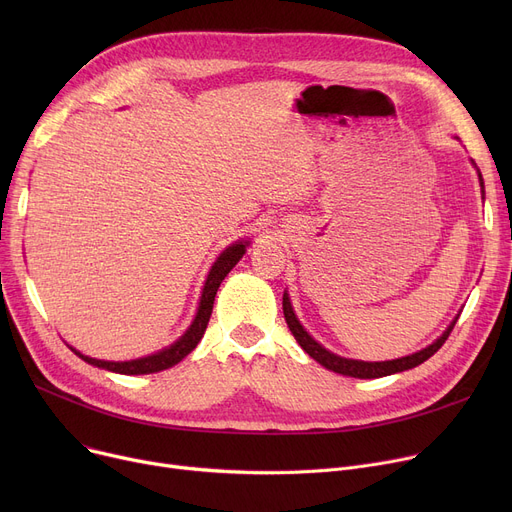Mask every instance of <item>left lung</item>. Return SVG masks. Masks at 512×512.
I'll use <instances>...</instances> for the list:
<instances>
[{
    "label": "left lung",
    "instance_id": "8db88e82",
    "mask_svg": "<svg viewBox=\"0 0 512 512\" xmlns=\"http://www.w3.org/2000/svg\"><path fill=\"white\" fill-rule=\"evenodd\" d=\"M479 184H481V193H483V178L479 174ZM282 309H284V319L286 324L292 332V336L297 338V342L301 344L303 351L313 357L319 365H324L326 369L330 371H336V373H342V375H348V378H359V380H371V378H384V375H392V373H398V371H407V369H413L417 365H421L423 361H427L429 357H432L434 353L440 351V346L448 340L456 319H459V315H456L452 319V324L446 328V332L429 346H425L423 351L419 353H413L409 357H400V359H392V361H380V363H369V361H355V359H344V357H338L334 353H330L328 348L321 346L317 340H313L309 336V332L301 326V321L297 319V315H294L292 311V305H290V299L288 294L284 292V299H282Z\"/></svg>",
    "mask_w": 512,
    "mask_h": 512
}]
</instances>
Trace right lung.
<instances>
[{"label": "right lung", "instance_id": "add662e5", "mask_svg": "<svg viewBox=\"0 0 512 512\" xmlns=\"http://www.w3.org/2000/svg\"><path fill=\"white\" fill-rule=\"evenodd\" d=\"M247 247H249V240L234 242V245H230L226 251H222V255L218 259H215V263L211 265V270H209V276L205 280L203 294H201V303H199V309H197V315L193 319L191 328H188L174 344L164 348V351H159V353L149 355V357L132 359V361H101V359H93V357H87L83 353L74 351L72 346L70 348L80 359L87 361L89 365H95V367H101V369H107V371H114V373H124V375L157 373V371H164V369L180 363L199 344V340L203 338L205 328L209 324L211 311H213L215 292H218L222 280L230 274V270L240 261V257L245 255Z\"/></svg>", "mask_w": 512, "mask_h": 512}]
</instances>
